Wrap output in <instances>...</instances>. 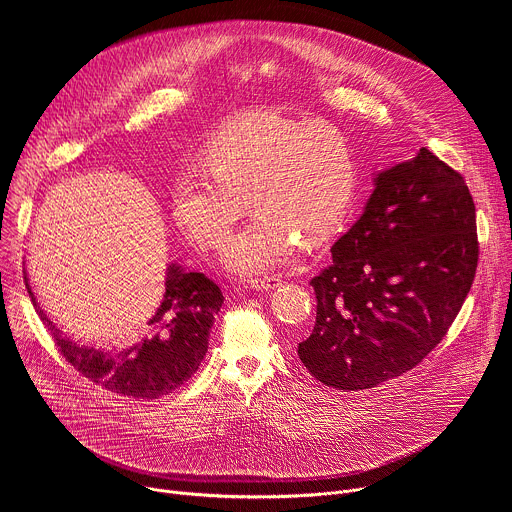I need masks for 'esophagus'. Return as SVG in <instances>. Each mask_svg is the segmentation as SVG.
I'll list each match as a JSON object with an SVG mask.
<instances>
[{
    "instance_id": "34e87169",
    "label": "esophagus",
    "mask_w": 512,
    "mask_h": 512,
    "mask_svg": "<svg viewBox=\"0 0 512 512\" xmlns=\"http://www.w3.org/2000/svg\"><path fill=\"white\" fill-rule=\"evenodd\" d=\"M281 285V277L279 275H269V277H255L251 279V287L259 289V291H269Z\"/></svg>"
}]
</instances>
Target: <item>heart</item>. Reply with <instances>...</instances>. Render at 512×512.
I'll use <instances>...</instances> for the list:
<instances>
[{
	"label": "heart",
	"instance_id": "heart-1",
	"mask_svg": "<svg viewBox=\"0 0 512 512\" xmlns=\"http://www.w3.org/2000/svg\"><path fill=\"white\" fill-rule=\"evenodd\" d=\"M204 170H184L172 192L178 227L204 249L229 239L225 265L257 275L281 265L296 241L316 249L348 223L360 188L352 141L334 125L285 117H249L218 131L204 148Z\"/></svg>",
	"mask_w": 512,
	"mask_h": 512
}]
</instances>
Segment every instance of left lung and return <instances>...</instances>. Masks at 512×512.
Returning a JSON list of instances; mask_svg holds the SVG:
<instances>
[{"instance_id": "obj_1", "label": "left lung", "mask_w": 512, "mask_h": 512, "mask_svg": "<svg viewBox=\"0 0 512 512\" xmlns=\"http://www.w3.org/2000/svg\"><path fill=\"white\" fill-rule=\"evenodd\" d=\"M358 221L316 275V324L298 354L338 391L371 389L419 364L446 336L478 265L464 178L421 148L377 172Z\"/></svg>"}]
</instances>
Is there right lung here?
<instances>
[{
  "label": "right lung",
  "instance_id": "add662e5",
  "mask_svg": "<svg viewBox=\"0 0 512 512\" xmlns=\"http://www.w3.org/2000/svg\"><path fill=\"white\" fill-rule=\"evenodd\" d=\"M32 304L64 358L93 383L135 399H160L188 381L208 350L214 316L223 308V291L204 273L172 263L166 271L164 298L145 322L141 338L123 348L101 350L62 336V330Z\"/></svg>",
  "mask_w": 512,
  "mask_h": 512
}]
</instances>
